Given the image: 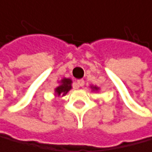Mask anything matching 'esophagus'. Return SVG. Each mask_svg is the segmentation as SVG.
I'll use <instances>...</instances> for the list:
<instances>
[{
    "label": "esophagus",
    "instance_id": "esophagus-1",
    "mask_svg": "<svg viewBox=\"0 0 152 152\" xmlns=\"http://www.w3.org/2000/svg\"><path fill=\"white\" fill-rule=\"evenodd\" d=\"M77 84L78 87H82V86L84 85V80L83 79H78V80L77 81Z\"/></svg>",
    "mask_w": 152,
    "mask_h": 152
}]
</instances>
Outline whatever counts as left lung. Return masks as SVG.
<instances>
[{
  "mask_svg": "<svg viewBox=\"0 0 152 152\" xmlns=\"http://www.w3.org/2000/svg\"><path fill=\"white\" fill-rule=\"evenodd\" d=\"M93 89H95V90H98V87H96V86H94V87H93Z\"/></svg>",
  "mask_w": 152,
  "mask_h": 152,
  "instance_id": "8db88e82",
  "label": "left lung"
}]
</instances>
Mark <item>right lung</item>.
Masks as SVG:
<instances>
[{
  "mask_svg": "<svg viewBox=\"0 0 152 152\" xmlns=\"http://www.w3.org/2000/svg\"><path fill=\"white\" fill-rule=\"evenodd\" d=\"M72 80L70 78H63L61 80V83L58 87L55 88V93L57 96H60V95H66L68 91H70V89L72 88Z\"/></svg>",
  "mask_w": 152,
  "mask_h": 152,
  "instance_id": "right-lung-1",
  "label": "right lung"
}]
</instances>
